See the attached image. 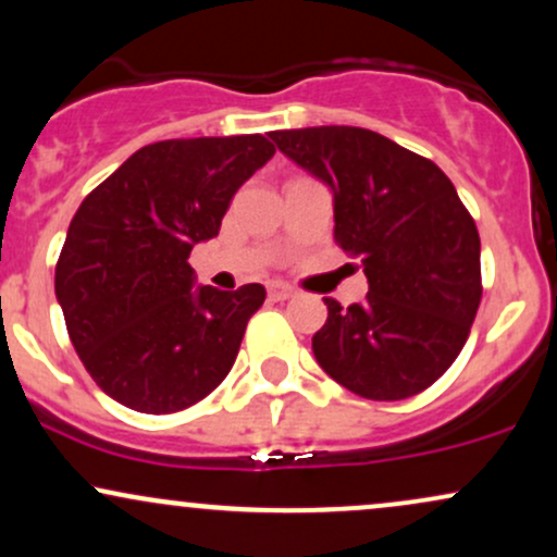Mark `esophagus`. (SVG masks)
Segmentation results:
<instances>
[{"mask_svg":"<svg viewBox=\"0 0 557 557\" xmlns=\"http://www.w3.org/2000/svg\"><path fill=\"white\" fill-rule=\"evenodd\" d=\"M293 296H296V290H293V287L280 285V283L270 285V300H287V298H293Z\"/></svg>","mask_w":557,"mask_h":557,"instance_id":"esophagus-1","label":"esophagus"}]
</instances>
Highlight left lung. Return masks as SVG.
Masks as SVG:
<instances>
[{
	"mask_svg": "<svg viewBox=\"0 0 557 557\" xmlns=\"http://www.w3.org/2000/svg\"><path fill=\"white\" fill-rule=\"evenodd\" d=\"M298 168L327 183L335 240L369 280L361 304H327L311 337L319 367L369 400H403L458 359L482 300L479 233L432 159L350 125L274 131Z\"/></svg>",
	"mask_w": 557,
	"mask_h": 557,
	"instance_id": "1",
	"label": "left lung"
}]
</instances>
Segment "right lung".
<instances>
[{"instance_id": "right-lung-1", "label": "right lung", "mask_w": 557, "mask_h": 557, "mask_svg": "<svg viewBox=\"0 0 557 557\" xmlns=\"http://www.w3.org/2000/svg\"><path fill=\"white\" fill-rule=\"evenodd\" d=\"M272 154L259 133L159 140L83 198L54 293L75 354L110 398L140 413H175L233 369L267 290L196 287L188 257L220 233L235 190Z\"/></svg>"}]
</instances>
